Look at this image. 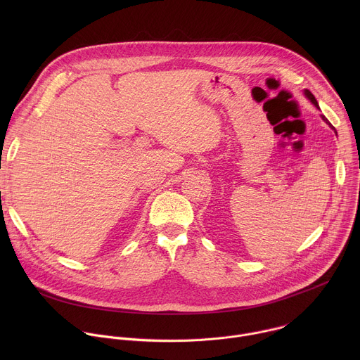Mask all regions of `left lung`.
Listing matches in <instances>:
<instances>
[{"instance_id": "8db88e82", "label": "left lung", "mask_w": 360, "mask_h": 360, "mask_svg": "<svg viewBox=\"0 0 360 360\" xmlns=\"http://www.w3.org/2000/svg\"><path fill=\"white\" fill-rule=\"evenodd\" d=\"M303 94H304V96H306L307 99H309V101L312 102V104H314V105H315L318 110H321V108H319V104H318V101H316V98L314 96V94H312L309 89H304V91H303ZM321 117H322V120H323V121H325V122H326V124H328V125H329V127H330V128L335 131V134H336V129H335V128L332 127V124H330V122L326 120V117H325V115H321ZM336 135H338V134H336Z\"/></svg>"}]
</instances>
